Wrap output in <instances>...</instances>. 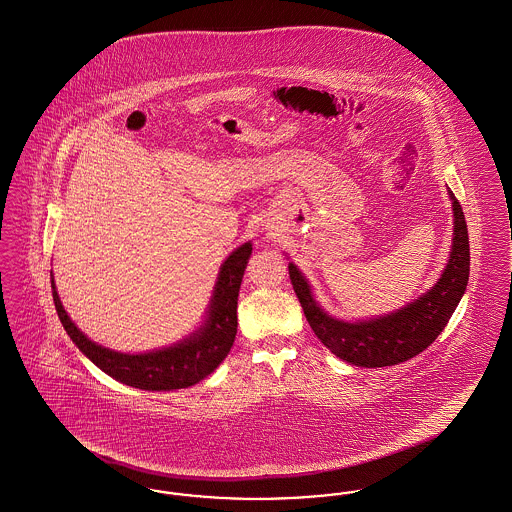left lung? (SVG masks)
<instances>
[{
  "label": "left lung",
  "instance_id": "left-lung-1",
  "mask_svg": "<svg viewBox=\"0 0 512 512\" xmlns=\"http://www.w3.org/2000/svg\"><path fill=\"white\" fill-rule=\"evenodd\" d=\"M453 199L455 236L449 263L438 284L407 307L388 317L343 322L326 315L311 295L303 274L290 263L293 290L313 332L336 357L351 365L376 368L405 363L438 338L463 297L470 274V244L463 207Z\"/></svg>",
  "mask_w": 512,
  "mask_h": 512
}]
</instances>
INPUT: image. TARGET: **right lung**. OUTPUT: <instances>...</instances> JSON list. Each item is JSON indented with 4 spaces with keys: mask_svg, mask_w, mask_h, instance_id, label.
<instances>
[{
    "mask_svg": "<svg viewBox=\"0 0 512 512\" xmlns=\"http://www.w3.org/2000/svg\"><path fill=\"white\" fill-rule=\"evenodd\" d=\"M251 249V244H244L224 261L205 324L188 340L161 351L126 355L88 340L65 313L51 276L55 309L76 347L111 378L126 386L147 391L188 388L207 378L224 361L236 340L238 295Z\"/></svg>",
    "mask_w": 512,
    "mask_h": 512,
    "instance_id": "obj_1",
    "label": "right lung"
}]
</instances>
